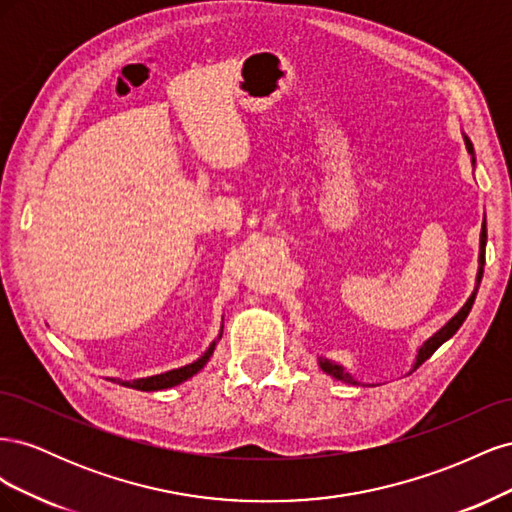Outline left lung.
<instances>
[{
  "instance_id": "1",
  "label": "left lung",
  "mask_w": 512,
  "mask_h": 512,
  "mask_svg": "<svg viewBox=\"0 0 512 512\" xmlns=\"http://www.w3.org/2000/svg\"><path fill=\"white\" fill-rule=\"evenodd\" d=\"M463 141H466V147H468V153L472 156V164H476V160H474V147H472V143H470V138L463 134ZM485 245H487V224L483 222V228H480V252H478V273H476V286H474V290H472V294H470V299L466 301V305H463L459 312L448 320L444 327L438 331V333H433L427 342L418 348V354H416V361H414V365H412V371L418 367V365H423L429 356L436 352L444 342H448V339H451L457 331H459V327L463 324V320L468 318V314H470V309H472V305H474V299H476V292H478V286H480V280H483V269H485ZM318 365H320V369L324 371V374H329V376H333L335 380H342V382H348V384H354L356 380L348 374V371L342 367V365H337V363H333V361H329V359H318Z\"/></svg>"
}]
</instances>
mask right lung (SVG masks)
<instances>
[{"mask_svg":"<svg viewBox=\"0 0 512 512\" xmlns=\"http://www.w3.org/2000/svg\"><path fill=\"white\" fill-rule=\"evenodd\" d=\"M220 337H222V333H220ZM213 350H215V342L207 348V352L200 356V359H196L190 365L164 371V374H158V376L138 378V380H132V382H123V380H117V382L123 384V386H130V389H136V391H162V389H170V386H177V384L185 382L188 378H192L194 374H198V371L203 369L207 365V361L211 359Z\"/></svg>","mask_w":512,"mask_h":512,"instance_id":"right-lung-1","label":"right lung"}]
</instances>
